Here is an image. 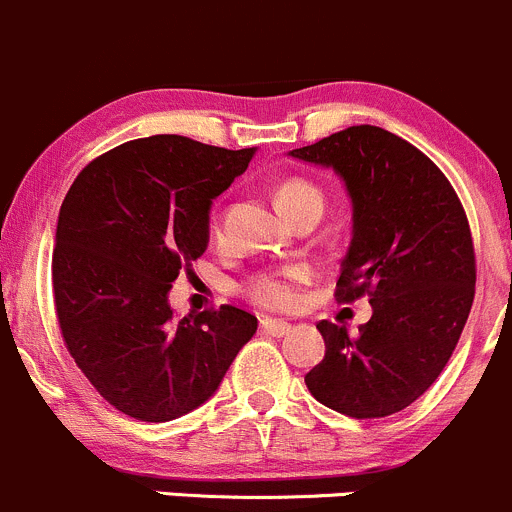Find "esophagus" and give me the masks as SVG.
I'll return each mask as SVG.
<instances>
[{
    "label": "esophagus",
    "instance_id": "esophagus-1",
    "mask_svg": "<svg viewBox=\"0 0 512 512\" xmlns=\"http://www.w3.org/2000/svg\"><path fill=\"white\" fill-rule=\"evenodd\" d=\"M260 329L265 334H270V337H285V334H289V329H292V324L282 322V319L265 317V319H260Z\"/></svg>",
    "mask_w": 512,
    "mask_h": 512
}]
</instances>
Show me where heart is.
Masks as SVG:
<instances>
[{"instance_id":"b5f03b06","label":"heart","mask_w":512,"mask_h":512,"mask_svg":"<svg viewBox=\"0 0 512 512\" xmlns=\"http://www.w3.org/2000/svg\"><path fill=\"white\" fill-rule=\"evenodd\" d=\"M277 205L285 215L297 210L299 205L309 203V200H322L319 188H314L312 183L302 178H289L285 183H280L275 193ZM304 280V272L299 267H285V270H272V272H260V275L252 277L247 282L245 292L247 297L255 304L265 309H275V312H285L292 309L299 299V282Z\"/></svg>"}]
</instances>
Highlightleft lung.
<instances>
[{
	"instance_id": "1",
	"label": "left lung",
	"mask_w": 512,
	"mask_h": 512,
	"mask_svg": "<svg viewBox=\"0 0 512 512\" xmlns=\"http://www.w3.org/2000/svg\"><path fill=\"white\" fill-rule=\"evenodd\" d=\"M287 156L332 168L344 183L352 240L339 297H371L356 337L317 324L327 352L304 384L339 414H396L438 379L471 312L476 255L461 200L431 158L379 126H352Z\"/></svg>"
}]
</instances>
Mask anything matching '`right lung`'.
<instances>
[{
    "label": "right lung",
    "instance_id": "right-lung-1",
    "mask_svg": "<svg viewBox=\"0 0 512 512\" xmlns=\"http://www.w3.org/2000/svg\"><path fill=\"white\" fill-rule=\"evenodd\" d=\"M257 148L128 141L86 165L54 237V302L71 356L113 409L163 423L203 406L257 332L237 307L178 319L168 294L210 242V208Z\"/></svg>",
    "mask_w": 512,
    "mask_h": 512
}]
</instances>
